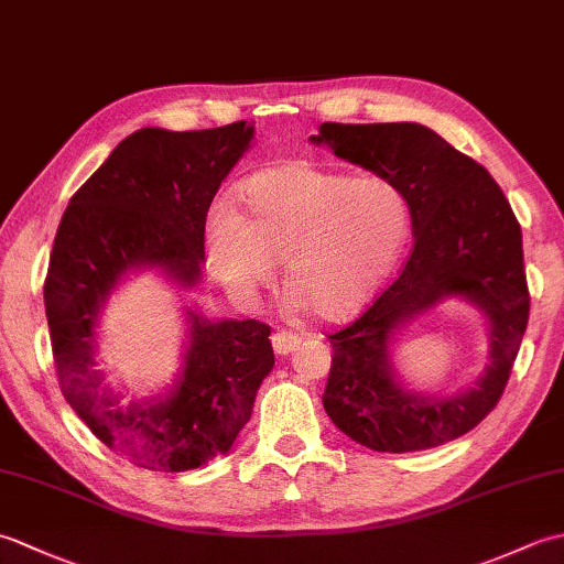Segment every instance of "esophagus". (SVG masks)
Masks as SVG:
<instances>
[{
  "instance_id": "esophagus-1",
  "label": "esophagus",
  "mask_w": 564,
  "mask_h": 564,
  "mask_svg": "<svg viewBox=\"0 0 564 564\" xmlns=\"http://www.w3.org/2000/svg\"><path fill=\"white\" fill-rule=\"evenodd\" d=\"M301 337H295V334H291V332H275L273 337H271V344H273V351L279 354V356H289V354H293L297 346H301Z\"/></svg>"
}]
</instances>
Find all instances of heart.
<instances>
[{
	"mask_svg": "<svg viewBox=\"0 0 564 564\" xmlns=\"http://www.w3.org/2000/svg\"><path fill=\"white\" fill-rule=\"evenodd\" d=\"M242 210L215 203L206 223L208 269L237 301L273 279L293 303L322 319L366 305L388 279L410 237V200L388 178L291 162L251 174L239 188Z\"/></svg>",
	"mask_w": 564,
	"mask_h": 564,
	"instance_id": "heart-1",
	"label": "heart"
}]
</instances>
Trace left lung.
I'll return each mask as SVG.
<instances>
[{
	"mask_svg": "<svg viewBox=\"0 0 564 564\" xmlns=\"http://www.w3.org/2000/svg\"><path fill=\"white\" fill-rule=\"evenodd\" d=\"M313 145L400 186L414 249L400 279L332 334L322 404L346 436L380 453L436 448L495 410L529 325L521 225L482 164L422 123H322ZM465 300L486 317L488 364L453 395L412 391L393 370L399 334L441 302Z\"/></svg>",
	"mask_w": 564,
	"mask_h": 564,
	"instance_id": "left-lung-1",
	"label": "left lung"
}]
</instances>
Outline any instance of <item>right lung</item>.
Segmentation results:
<instances>
[{
  "label": "right lung",
  "mask_w": 564,
  "mask_h": 564,
  "mask_svg": "<svg viewBox=\"0 0 564 564\" xmlns=\"http://www.w3.org/2000/svg\"><path fill=\"white\" fill-rule=\"evenodd\" d=\"M251 140L247 121L186 133L140 128L69 198L57 227L43 297L59 388L94 436L148 470L186 473L230 453L273 368L271 329L184 305L174 380L123 402L99 368L101 315L145 271L178 295L196 289L208 208Z\"/></svg>",
  "instance_id": "obj_1"
}]
</instances>
